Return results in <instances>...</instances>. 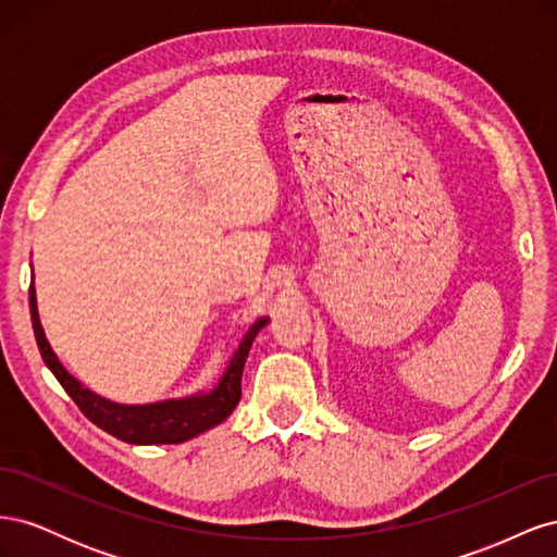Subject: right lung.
I'll list each match as a JSON object with an SVG mask.
<instances>
[{"mask_svg": "<svg viewBox=\"0 0 557 557\" xmlns=\"http://www.w3.org/2000/svg\"><path fill=\"white\" fill-rule=\"evenodd\" d=\"M29 315H32V327H35L37 346L41 350L46 367L55 374L66 395L78 404L83 416L92 420L97 428L113 434L115 440L127 442V444H139V446L181 444L215 425H221L223 420L237 409V404L242 399V374H244L248 350L252 346V339H256V334L269 323V318L264 315V318H258L256 323L248 327L239 348L234 350V356L230 358L223 376L213 385V391L188 395L181 399L153 401V404H117L92 393L90 387L83 385L62 367L41 327L39 311H37L35 281L29 285Z\"/></svg>", "mask_w": 557, "mask_h": 557, "instance_id": "obj_1", "label": "right lung"}]
</instances>
